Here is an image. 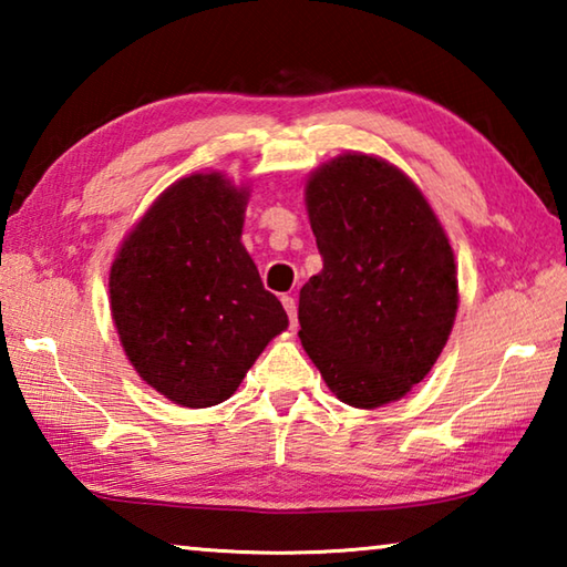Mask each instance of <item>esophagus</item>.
Masks as SVG:
<instances>
[{"label": "esophagus", "mask_w": 567, "mask_h": 567, "mask_svg": "<svg viewBox=\"0 0 567 567\" xmlns=\"http://www.w3.org/2000/svg\"><path fill=\"white\" fill-rule=\"evenodd\" d=\"M282 307H285L287 318H290V324L295 328V324H297V305H295V297H292V295H282Z\"/></svg>", "instance_id": "esophagus-1"}]
</instances>
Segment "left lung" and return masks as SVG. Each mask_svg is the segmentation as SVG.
I'll return each instance as SVG.
<instances>
[{
	"label": "left lung",
	"mask_w": 567,
	"mask_h": 567,
	"mask_svg": "<svg viewBox=\"0 0 567 567\" xmlns=\"http://www.w3.org/2000/svg\"><path fill=\"white\" fill-rule=\"evenodd\" d=\"M322 272L300 290V340L328 388L380 408L427 375L457 312L455 257L427 199L388 162L342 155L307 182Z\"/></svg>",
	"instance_id": "left-lung-1"
}]
</instances>
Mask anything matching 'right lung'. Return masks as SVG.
I'll return each mask as SVG.
<instances>
[{"mask_svg": "<svg viewBox=\"0 0 567 567\" xmlns=\"http://www.w3.org/2000/svg\"><path fill=\"white\" fill-rule=\"evenodd\" d=\"M247 192L192 175L159 195L110 272L122 348L147 385L185 408L225 402L287 328L239 243Z\"/></svg>", "mask_w": 567, "mask_h": 567, "instance_id": "obj_1", "label": "right lung"}]
</instances>
